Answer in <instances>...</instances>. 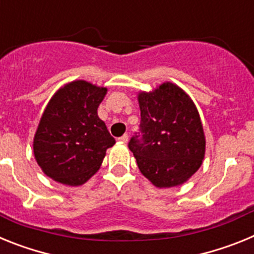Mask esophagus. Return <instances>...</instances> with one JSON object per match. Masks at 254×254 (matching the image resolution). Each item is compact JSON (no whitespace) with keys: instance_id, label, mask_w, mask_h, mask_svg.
Here are the masks:
<instances>
[{"instance_id":"esophagus-1","label":"esophagus","mask_w":254,"mask_h":254,"mask_svg":"<svg viewBox=\"0 0 254 254\" xmlns=\"http://www.w3.org/2000/svg\"><path fill=\"white\" fill-rule=\"evenodd\" d=\"M118 140H120L121 142H123V143H127V142H128V134H123V136H121Z\"/></svg>"}]
</instances>
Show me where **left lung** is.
I'll list each match as a JSON object with an SVG mask.
<instances>
[{
    "label": "left lung",
    "instance_id": "1",
    "mask_svg": "<svg viewBox=\"0 0 254 254\" xmlns=\"http://www.w3.org/2000/svg\"><path fill=\"white\" fill-rule=\"evenodd\" d=\"M137 100L142 137H132L128 147L138 169L155 187L183 185L205 158V132L196 104L169 81L151 91H140Z\"/></svg>",
    "mask_w": 254,
    "mask_h": 254
}]
</instances>
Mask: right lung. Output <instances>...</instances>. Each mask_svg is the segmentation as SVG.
Here are the masks:
<instances>
[{
    "mask_svg": "<svg viewBox=\"0 0 254 254\" xmlns=\"http://www.w3.org/2000/svg\"><path fill=\"white\" fill-rule=\"evenodd\" d=\"M108 89L85 80L60 87L44 109L33 141L35 160L47 177L81 186L99 170L116 143L98 108Z\"/></svg>",
    "mask_w": 254,
    "mask_h": 254,
    "instance_id": "add662e5",
    "label": "right lung"
}]
</instances>
